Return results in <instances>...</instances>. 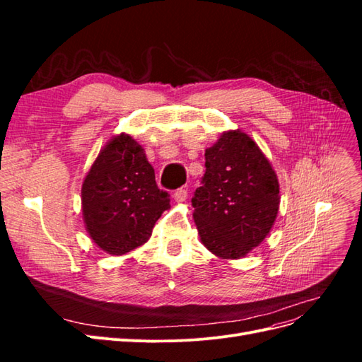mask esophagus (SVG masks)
<instances>
[{
    "mask_svg": "<svg viewBox=\"0 0 362 362\" xmlns=\"http://www.w3.org/2000/svg\"><path fill=\"white\" fill-rule=\"evenodd\" d=\"M187 190L185 189H178L177 192L173 193V199L177 202H185V199H187Z\"/></svg>",
    "mask_w": 362,
    "mask_h": 362,
    "instance_id": "esophagus-1",
    "label": "esophagus"
}]
</instances>
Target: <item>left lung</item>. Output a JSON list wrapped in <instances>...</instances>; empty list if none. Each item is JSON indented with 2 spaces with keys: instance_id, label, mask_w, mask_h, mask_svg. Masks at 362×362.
<instances>
[{
  "instance_id": "1",
  "label": "left lung",
  "mask_w": 362,
  "mask_h": 362,
  "mask_svg": "<svg viewBox=\"0 0 362 362\" xmlns=\"http://www.w3.org/2000/svg\"><path fill=\"white\" fill-rule=\"evenodd\" d=\"M205 168L192 199L201 242L222 259L246 257L276 221V173L254 139L240 129L225 131L205 149Z\"/></svg>"
}]
</instances>
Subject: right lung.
<instances>
[{"label": "right lung", "instance_id": "right-lung-1", "mask_svg": "<svg viewBox=\"0 0 362 362\" xmlns=\"http://www.w3.org/2000/svg\"><path fill=\"white\" fill-rule=\"evenodd\" d=\"M169 202V193L157 187L145 149L125 133L107 141L81 187L86 231L110 255L145 245Z\"/></svg>", "mask_w": 362, "mask_h": 362}]
</instances>
